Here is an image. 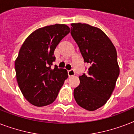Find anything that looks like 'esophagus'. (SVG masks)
I'll use <instances>...</instances> for the list:
<instances>
[{
    "label": "esophagus",
    "instance_id": "esophagus-1",
    "mask_svg": "<svg viewBox=\"0 0 134 134\" xmlns=\"http://www.w3.org/2000/svg\"><path fill=\"white\" fill-rule=\"evenodd\" d=\"M67 73H68V76H69V77H70V76H74V74H75V72H74V71L73 69L69 70V71H67Z\"/></svg>",
    "mask_w": 134,
    "mask_h": 134
}]
</instances>
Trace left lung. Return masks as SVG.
Segmentation results:
<instances>
[{
    "mask_svg": "<svg viewBox=\"0 0 134 134\" xmlns=\"http://www.w3.org/2000/svg\"><path fill=\"white\" fill-rule=\"evenodd\" d=\"M71 26V36L90 65L88 74L79 76L74 97L81 107L93 111L106 104L115 87L120 74L116 49L99 28L81 23Z\"/></svg>",
    "mask_w": 134,
    "mask_h": 134,
    "instance_id": "1",
    "label": "left lung"
}]
</instances>
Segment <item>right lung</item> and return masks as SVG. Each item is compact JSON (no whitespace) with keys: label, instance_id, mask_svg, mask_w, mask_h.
I'll return each instance as SVG.
<instances>
[{"label":"right lung","instance_id":"right-lung-1","mask_svg":"<svg viewBox=\"0 0 134 134\" xmlns=\"http://www.w3.org/2000/svg\"><path fill=\"white\" fill-rule=\"evenodd\" d=\"M70 32L65 24L40 28L26 39L15 60L18 85L26 99L36 106L54 102L68 74L65 69L51 67L54 51Z\"/></svg>","mask_w":134,"mask_h":134}]
</instances>
